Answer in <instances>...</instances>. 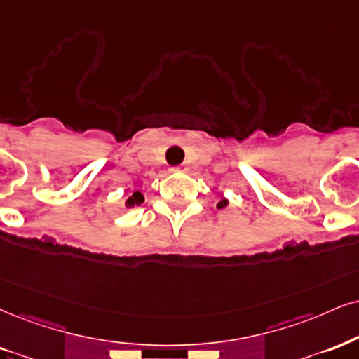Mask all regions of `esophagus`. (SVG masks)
<instances>
[{
  "instance_id": "obj_1",
  "label": "esophagus",
  "mask_w": 359,
  "mask_h": 359,
  "mask_svg": "<svg viewBox=\"0 0 359 359\" xmlns=\"http://www.w3.org/2000/svg\"><path fill=\"white\" fill-rule=\"evenodd\" d=\"M188 168L187 166H176V168H172V171H187Z\"/></svg>"
}]
</instances>
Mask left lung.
<instances>
[{"mask_svg":"<svg viewBox=\"0 0 359 359\" xmlns=\"http://www.w3.org/2000/svg\"><path fill=\"white\" fill-rule=\"evenodd\" d=\"M226 205H228V201H226V200H221V201H219L218 205H216V206H218L219 210H221V208H224V206H226Z\"/></svg>","mask_w":359,"mask_h":359,"instance_id":"8db88e82","label":"left lung"}]
</instances>
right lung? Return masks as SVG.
<instances>
[{
  "mask_svg": "<svg viewBox=\"0 0 359 359\" xmlns=\"http://www.w3.org/2000/svg\"><path fill=\"white\" fill-rule=\"evenodd\" d=\"M144 201V198H143V194H141L140 191H135L131 194L130 198H128V201H126V205L128 206H138V205H141V203Z\"/></svg>",
  "mask_w": 359,
  "mask_h": 359,
  "instance_id": "add662e5",
  "label": "right lung"
}]
</instances>
